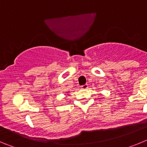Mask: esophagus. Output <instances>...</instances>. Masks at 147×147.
I'll return each mask as SVG.
<instances>
[{
    "label": "esophagus",
    "instance_id": "1",
    "mask_svg": "<svg viewBox=\"0 0 147 147\" xmlns=\"http://www.w3.org/2000/svg\"><path fill=\"white\" fill-rule=\"evenodd\" d=\"M88 85H82V86H81V88L82 89H84V90H85V89H88Z\"/></svg>",
    "mask_w": 147,
    "mask_h": 147
}]
</instances>
